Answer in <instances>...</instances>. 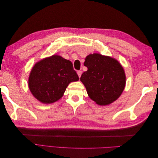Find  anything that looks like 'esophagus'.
I'll return each mask as SVG.
<instances>
[{"label":"esophagus","instance_id":"esophagus-1","mask_svg":"<svg viewBox=\"0 0 158 158\" xmlns=\"http://www.w3.org/2000/svg\"><path fill=\"white\" fill-rule=\"evenodd\" d=\"M82 72L81 71V70H78V71H77V74H78V76H79V78L80 77L81 75H82Z\"/></svg>","mask_w":158,"mask_h":158}]
</instances>
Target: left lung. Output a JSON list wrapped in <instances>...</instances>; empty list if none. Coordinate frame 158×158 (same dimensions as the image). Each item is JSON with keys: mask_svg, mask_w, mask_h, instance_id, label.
<instances>
[{"mask_svg": "<svg viewBox=\"0 0 158 158\" xmlns=\"http://www.w3.org/2000/svg\"><path fill=\"white\" fill-rule=\"evenodd\" d=\"M84 66L88 70L80 81L86 88L91 99L99 106H106L120 97L126 84L123 66L115 59L99 53L88 55Z\"/></svg>", "mask_w": 158, "mask_h": 158, "instance_id": "left-lung-1", "label": "left lung"}]
</instances>
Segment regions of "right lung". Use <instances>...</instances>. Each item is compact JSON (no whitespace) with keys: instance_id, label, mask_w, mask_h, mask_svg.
Returning <instances> with one entry per match:
<instances>
[{"instance_id":"1","label":"right lung","mask_w":158,"mask_h":158,"mask_svg":"<svg viewBox=\"0 0 158 158\" xmlns=\"http://www.w3.org/2000/svg\"><path fill=\"white\" fill-rule=\"evenodd\" d=\"M79 80L73 63L59 55L47 57L33 66L28 80L32 95L43 103L60 99L68 85Z\"/></svg>"}]
</instances>
